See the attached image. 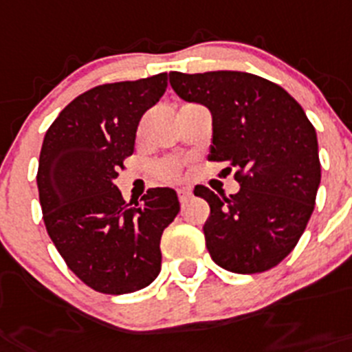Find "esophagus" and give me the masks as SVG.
<instances>
[{
    "mask_svg": "<svg viewBox=\"0 0 352 352\" xmlns=\"http://www.w3.org/2000/svg\"><path fill=\"white\" fill-rule=\"evenodd\" d=\"M177 196H179V201L184 205V203H187L189 199L192 198V191L189 189V187H182V189H179V191H177Z\"/></svg>",
    "mask_w": 352,
    "mask_h": 352,
    "instance_id": "1",
    "label": "esophagus"
}]
</instances>
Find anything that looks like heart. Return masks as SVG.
Instances as JSON below:
<instances>
[{
  "label": "heart",
  "instance_id": "1",
  "mask_svg": "<svg viewBox=\"0 0 352 352\" xmlns=\"http://www.w3.org/2000/svg\"><path fill=\"white\" fill-rule=\"evenodd\" d=\"M180 173V165L175 161H166L157 166V175L163 180H175Z\"/></svg>",
  "mask_w": 352,
  "mask_h": 352
}]
</instances>
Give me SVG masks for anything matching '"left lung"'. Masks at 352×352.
I'll return each instance as SVG.
<instances>
[{
    "mask_svg": "<svg viewBox=\"0 0 352 352\" xmlns=\"http://www.w3.org/2000/svg\"><path fill=\"white\" fill-rule=\"evenodd\" d=\"M180 98L212 113V161L236 170L239 191L195 195L210 205L203 226L213 262L238 274L280 264L295 248L316 203L321 180L316 130L280 85L250 72H170Z\"/></svg>",
    "mask_w": 352,
    "mask_h": 352,
    "instance_id": "left-lung-1",
    "label": "left lung"
}]
</instances>
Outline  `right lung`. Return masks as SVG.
Instances as JSON below:
<instances>
[{
  "mask_svg": "<svg viewBox=\"0 0 352 352\" xmlns=\"http://www.w3.org/2000/svg\"><path fill=\"white\" fill-rule=\"evenodd\" d=\"M166 85L161 72L91 88L60 111L43 140L36 180L48 236L100 294H131L161 271V234L180 210L177 192L154 187L131 205L114 180L133 153L140 118Z\"/></svg>",
  "mask_w": 352,
  "mask_h": 352,
  "instance_id": "right-lung-1",
  "label": "right lung"
}]
</instances>
